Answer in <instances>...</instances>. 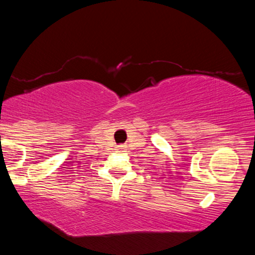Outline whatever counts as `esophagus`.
Here are the masks:
<instances>
[{"mask_svg":"<svg viewBox=\"0 0 255 255\" xmlns=\"http://www.w3.org/2000/svg\"><path fill=\"white\" fill-rule=\"evenodd\" d=\"M120 148H121V149H125L127 147H125V145H121V146H120Z\"/></svg>","mask_w":255,"mask_h":255,"instance_id":"34e87169","label":"esophagus"}]
</instances>
